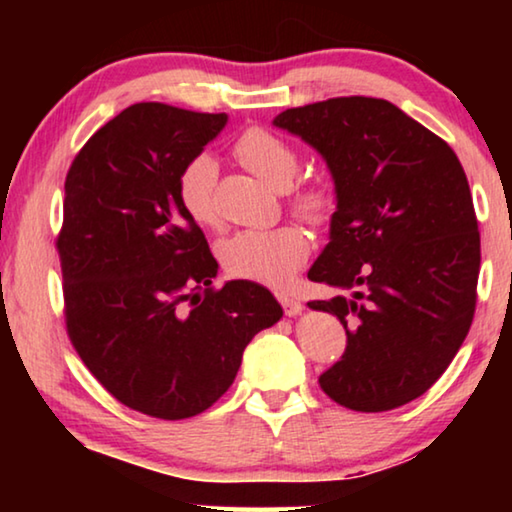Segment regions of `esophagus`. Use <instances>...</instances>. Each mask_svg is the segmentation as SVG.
<instances>
[{"label": "esophagus", "instance_id": "34e87169", "mask_svg": "<svg viewBox=\"0 0 512 512\" xmlns=\"http://www.w3.org/2000/svg\"><path fill=\"white\" fill-rule=\"evenodd\" d=\"M279 303H282L286 317H298L300 312H303V305H300V300H296L291 296V293H277Z\"/></svg>", "mask_w": 512, "mask_h": 512}]
</instances>
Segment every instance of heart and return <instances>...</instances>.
Segmentation results:
<instances>
[{
    "label": "heart",
    "instance_id": "obj_1",
    "mask_svg": "<svg viewBox=\"0 0 512 512\" xmlns=\"http://www.w3.org/2000/svg\"><path fill=\"white\" fill-rule=\"evenodd\" d=\"M235 156L256 177L275 188L289 186L298 170V153L293 151V146L263 128L244 130L235 142ZM216 177H219V165L209 153H200L188 160L179 174L181 205L200 226H216L219 221L214 205ZM331 202L328 188L319 184L298 188L293 195V207L310 221L326 219V214L331 212ZM307 251H310V240L296 223L244 228L219 244V258L230 275L270 286L289 282L293 272L303 265Z\"/></svg>",
    "mask_w": 512,
    "mask_h": 512
}]
</instances>
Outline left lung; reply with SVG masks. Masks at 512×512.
I'll use <instances>...</instances> for the list:
<instances>
[{"label":"left lung","mask_w":512,"mask_h":512,"mask_svg":"<svg viewBox=\"0 0 512 512\" xmlns=\"http://www.w3.org/2000/svg\"><path fill=\"white\" fill-rule=\"evenodd\" d=\"M272 125L324 158L335 188L328 244L307 277L335 289L345 356L319 377L335 403L394 410L422 396L471 328L480 233L464 167L443 139L375 97L286 109Z\"/></svg>","instance_id":"1"}]
</instances>
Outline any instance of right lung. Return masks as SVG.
<instances>
[{
  "instance_id": "1",
  "label": "right lung",
  "mask_w": 512,
  "mask_h": 512,
  "mask_svg": "<svg viewBox=\"0 0 512 512\" xmlns=\"http://www.w3.org/2000/svg\"><path fill=\"white\" fill-rule=\"evenodd\" d=\"M226 114L132 104L95 132L65 181L58 237L67 331L104 389L160 419L205 412L226 394L244 347L282 319L265 286L219 272L179 200V174Z\"/></svg>"
}]
</instances>
